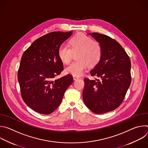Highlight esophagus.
<instances>
[{
    "label": "esophagus",
    "mask_w": 148,
    "mask_h": 148,
    "mask_svg": "<svg viewBox=\"0 0 148 148\" xmlns=\"http://www.w3.org/2000/svg\"><path fill=\"white\" fill-rule=\"evenodd\" d=\"M78 78H79V76L73 75V79H74V80H76V79H78Z\"/></svg>",
    "instance_id": "obj_1"
}]
</instances>
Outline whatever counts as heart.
Wrapping results in <instances>:
<instances>
[{
  "label": "heart",
  "instance_id": "heart-1",
  "mask_svg": "<svg viewBox=\"0 0 148 148\" xmlns=\"http://www.w3.org/2000/svg\"><path fill=\"white\" fill-rule=\"evenodd\" d=\"M77 53V61L66 67L65 71L67 74L79 76L86 70L88 66L93 67L98 64L102 57V49L99 42L80 33L70 40V47L61 45L58 49V56L65 64H69L73 54Z\"/></svg>",
  "mask_w": 148,
  "mask_h": 148
}]
</instances>
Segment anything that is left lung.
Segmentation results:
<instances>
[{"instance_id": "1", "label": "left lung", "mask_w": 148, "mask_h": 148, "mask_svg": "<svg viewBox=\"0 0 148 148\" xmlns=\"http://www.w3.org/2000/svg\"><path fill=\"white\" fill-rule=\"evenodd\" d=\"M88 34L100 43L102 54L90 71L91 76L99 78H84L83 100L92 112L104 114L116 109L123 101L131 82V60L114 39L98 33Z\"/></svg>"}]
</instances>
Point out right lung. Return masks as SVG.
I'll return each instance as SVG.
<instances>
[{"label": "right lung", "mask_w": 148, "mask_h": 148, "mask_svg": "<svg viewBox=\"0 0 148 148\" xmlns=\"http://www.w3.org/2000/svg\"><path fill=\"white\" fill-rule=\"evenodd\" d=\"M72 33L53 32L37 38L21 58L17 73L21 95L27 106L39 114L54 111L73 82L70 74L54 78L63 70L58 49Z\"/></svg>", "instance_id": "1"}]
</instances>
